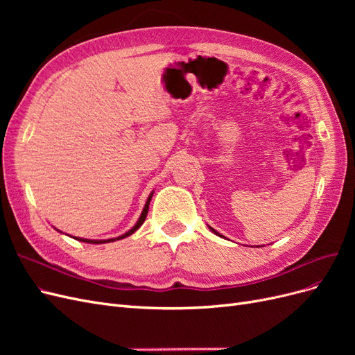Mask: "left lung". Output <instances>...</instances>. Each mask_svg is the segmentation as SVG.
<instances>
[{
	"label": "left lung",
	"mask_w": 355,
	"mask_h": 355,
	"mask_svg": "<svg viewBox=\"0 0 355 355\" xmlns=\"http://www.w3.org/2000/svg\"><path fill=\"white\" fill-rule=\"evenodd\" d=\"M209 228H210V231H211V232H214V234H216V235H219V237H223V235H220V234H219L216 230H213L211 227H209Z\"/></svg>",
	"instance_id": "1"
}]
</instances>
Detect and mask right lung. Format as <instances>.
<instances>
[{
	"label": "right lung",
	"mask_w": 355,
	"mask_h": 355,
	"mask_svg": "<svg viewBox=\"0 0 355 355\" xmlns=\"http://www.w3.org/2000/svg\"><path fill=\"white\" fill-rule=\"evenodd\" d=\"M153 196H154V191L151 192V194L148 196V198H146V202H145V207H144V210H142V213H141V216H139L137 222L135 223V227H133L132 230H128L127 232H124L123 235H120V237H115V239H108V240H89V239H80V237H73V239H75V240H78V241L90 243V244H103V243H112V241H116V240H121V239H125V237H128V235H132L133 232H136L139 228H141V225L145 222V219H146V214H148V209H149V201H151ZM55 230H56V231H59L58 228H55ZM59 232H62V231H59ZM67 235H68V234H67Z\"/></svg>",
	"instance_id": "add662e5"
}]
</instances>
